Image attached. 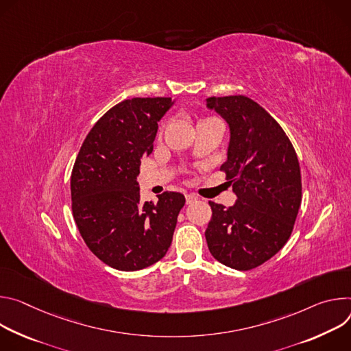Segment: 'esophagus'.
<instances>
[{
  "mask_svg": "<svg viewBox=\"0 0 351 351\" xmlns=\"http://www.w3.org/2000/svg\"><path fill=\"white\" fill-rule=\"evenodd\" d=\"M193 201H197V197L192 195V193H186V195H185V202H186V205H188V204H192Z\"/></svg>",
  "mask_w": 351,
  "mask_h": 351,
  "instance_id": "esophagus-1",
  "label": "esophagus"
}]
</instances>
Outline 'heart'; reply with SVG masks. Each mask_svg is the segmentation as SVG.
Wrapping results in <instances>:
<instances>
[{
    "label": "heart",
    "mask_w": 351,
    "mask_h": 351,
    "mask_svg": "<svg viewBox=\"0 0 351 351\" xmlns=\"http://www.w3.org/2000/svg\"><path fill=\"white\" fill-rule=\"evenodd\" d=\"M204 121H205V120H204Z\"/></svg>",
    "instance_id": "1"
}]
</instances>
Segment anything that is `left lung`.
<instances>
[{
    "instance_id": "left-lung-1",
    "label": "left lung",
    "mask_w": 351,
    "mask_h": 351,
    "mask_svg": "<svg viewBox=\"0 0 351 351\" xmlns=\"http://www.w3.org/2000/svg\"><path fill=\"white\" fill-rule=\"evenodd\" d=\"M206 107L228 124L227 160L220 170L237 195L230 208L209 202L206 243L220 263L251 270L276 255L291 236L301 205L298 159L283 128L252 99L213 96Z\"/></svg>"
}]
</instances>
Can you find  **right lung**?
I'll return each mask as SVG.
<instances>
[{
  "label": "right lung",
  "instance_id": "add662e5",
  "mask_svg": "<svg viewBox=\"0 0 351 351\" xmlns=\"http://www.w3.org/2000/svg\"><path fill=\"white\" fill-rule=\"evenodd\" d=\"M173 103L171 97H134L115 104L93 125L75 160V223L88 248L114 269L147 267L171 245L184 195L166 191L158 204L141 202L136 177Z\"/></svg>",
  "mask_w": 351,
  "mask_h": 351
}]
</instances>
